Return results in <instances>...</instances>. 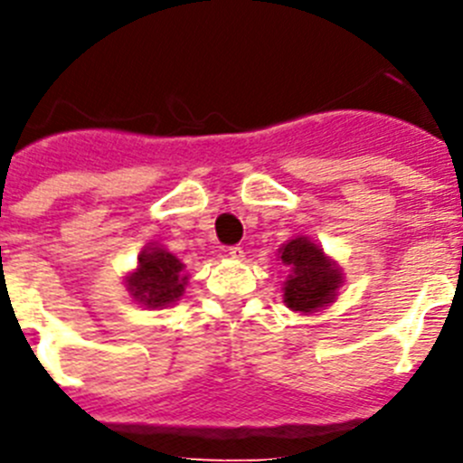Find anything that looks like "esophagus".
Listing matches in <instances>:
<instances>
[{"instance_id":"34e87169","label":"esophagus","mask_w":463,"mask_h":463,"mask_svg":"<svg viewBox=\"0 0 463 463\" xmlns=\"http://www.w3.org/2000/svg\"><path fill=\"white\" fill-rule=\"evenodd\" d=\"M227 255L232 257V260H243L245 252H243V248H241V245H232V248H227Z\"/></svg>"}]
</instances>
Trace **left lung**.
I'll return each mask as SVG.
<instances>
[{
    "mask_svg": "<svg viewBox=\"0 0 463 463\" xmlns=\"http://www.w3.org/2000/svg\"><path fill=\"white\" fill-rule=\"evenodd\" d=\"M282 264L289 267L285 280V304L298 313H317L336 298L338 288L343 285V273L334 260L325 255L320 245H315L306 236L282 243Z\"/></svg>",
    "mask_w": 463,
    "mask_h": 463,
    "instance_id": "left-lung-1",
    "label": "left lung"
}]
</instances>
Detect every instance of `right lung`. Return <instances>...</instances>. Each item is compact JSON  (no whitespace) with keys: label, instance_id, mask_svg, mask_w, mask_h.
<instances>
[{"label":"right lung","instance_id":"right-lung-1","mask_svg":"<svg viewBox=\"0 0 463 463\" xmlns=\"http://www.w3.org/2000/svg\"><path fill=\"white\" fill-rule=\"evenodd\" d=\"M183 269L185 264L169 250L148 245L138 255L137 271L127 276V292L146 308H166L185 292L187 276H183Z\"/></svg>","mask_w":463,"mask_h":463}]
</instances>
